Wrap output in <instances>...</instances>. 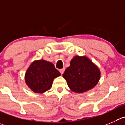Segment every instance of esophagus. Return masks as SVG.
Instances as JSON below:
<instances>
[{
  "instance_id": "34e87169",
  "label": "esophagus",
  "mask_w": 125,
  "mask_h": 125,
  "mask_svg": "<svg viewBox=\"0 0 125 125\" xmlns=\"http://www.w3.org/2000/svg\"><path fill=\"white\" fill-rule=\"evenodd\" d=\"M64 72H65V68H62V69L60 70V73H61V74H63Z\"/></svg>"
}]
</instances>
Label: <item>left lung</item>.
<instances>
[{
	"label": "left lung",
	"instance_id": "1",
	"mask_svg": "<svg viewBox=\"0 0 125 125\" xmlns=\"http://www.w3.org/2000/svg\"><path fill=\"white\" fill-rule=\"evenodd\" d=\"M68 87L76 93H84L94 87L100 78V71L86 57L76 56L63 74Z\"/></svg>",
	"mask_w": 125,
	"mask_h": 125
}]
</instances>
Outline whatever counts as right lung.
<instances>
[{
  "label": "right lung",
  "mask_w": 125,
  "mask_h": 125,
  "mask_svg": "<svg viewBox=\"0 0 125 125\" xmlns=\"http://www.w3.org/2000/svg\"><path fill=\"white\" fill-rule=\"evenodd\" d=\"M60 75V73L52 63L40 60L30 65L26 73L25 80L34 92L42 93L52 87L54 78Z\"/></svg>",
  "instance_id": "right-lung-1"
}]
</instances>
